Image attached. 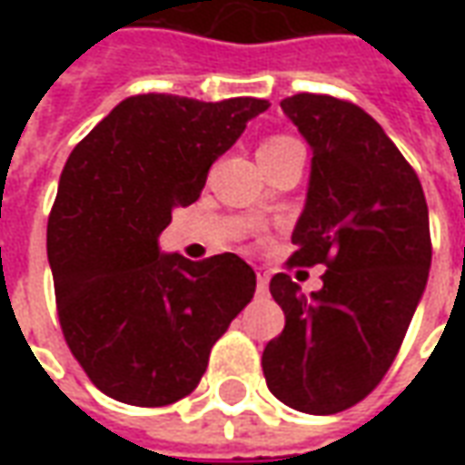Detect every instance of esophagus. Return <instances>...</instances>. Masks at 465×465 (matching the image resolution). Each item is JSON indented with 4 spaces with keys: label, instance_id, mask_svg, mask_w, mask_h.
Wrapping results in <instances>:
<instances>
[{
    "label": "esophagus",
    "instance_id": "34e87169",
    "mask_svg": "<svg viewBox=\"0 0 465 465\" xmlns=\"http://www.w3.org/2000/svg\"><path fill=\"white\" fill-rule=\"evenodd\" d=\"M256 292L262 296L269 292V272H263V269H256Z\"/></svg>",
    "mask_w": 465,
    "mask_h": 465
}]
</instances>
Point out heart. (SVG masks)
Segmentation results:
<instances>
[{
  "instance_id": "obj_1",
  "label": "heart",
  "mask_w": 465,
  "mask_h": 465,
  "mask_svg": "<svg viewBox=\"0 0 465 465\" xmlns=\"http://www.w3.org/2000/svg\"><path fill=\"white\" fill-rule=\"evenodd\" d=\"M292 143H296L292 139V136H272V139H266V142L262 143V149H259V153H269V152H282V149H286V146H292ZM259 212L263 209V203H259L256 206Z\"/></svg>"
}]
</instances>
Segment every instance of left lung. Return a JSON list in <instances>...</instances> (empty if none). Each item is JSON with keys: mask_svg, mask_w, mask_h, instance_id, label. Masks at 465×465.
<instances>
[{"mask_svg": "<svg viewBox=\"0 0 465 465\" xmlns=\"http://www.w3.org/2000/svg\"><path fill=\"white\" fill-rule=\"evenodd\" d=\"M282 109L313 152L289 262L326 273L312 296L289 273L273 276L286 326L262 366L282 403L326 416L366 399L399 353L429 282V206L411 163L361 106L296 94Z\"/></svg>", "mask_w": 465, "mask_h": 465, "instance_id": "1", "label": "left lung"}]
</instances>
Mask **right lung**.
<instances>
[{
	"label": "right lung",
	"instance_id": "1",
	"mask_svg": "<svg viewBox=\"0 0 465 465\" xmlns=\"http://www.w3.org/2000/svg\"><path fill=\"white\" fill-rule=\"evenodd\" d=\"M266 109L256 96L136 94L69 153L46 256L66 346L106 396L146 409L189 396L253 299L256 273L236 253L189 262L159 253V233Z\"/></svg>",
	"mask_w": 465,
	"mask_h": 465
}]
</instances>
